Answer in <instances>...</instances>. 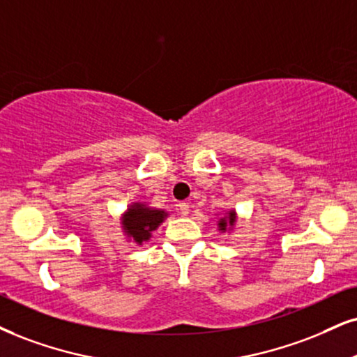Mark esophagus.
<instances>
[{
	"mask_svg": "<svg viewBox=\"0 0 357 357\" xmlns=\"http://www.w3.org/2000/svg\"><path fill=\"white\" fill-rule=\"evenodd\" d=\"M177 210L182 217H187L188 212H190V205H188L187 202H180V204L177 205Z\"/></svg>",
	"mask_w": 357,
	"mask_h": 357,
	"instance_id": "34e87169",
	"label": "esophagus"
}]
</instances>
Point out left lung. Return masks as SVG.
Masks as SVG:
<instances>
[{"label":"left lung","instance_id":"left-lung-1","mask_svg":"<svg viewBox=\"0 0 357 357\" xmlns=\"http://www.w3.org/2000/svg\"><path fill=\"white\" fill-rule=\"evenodd\" d=\"M228 223H230V225H233V223H235V212L228 213ZM218 227H220V230H223V231L227 230V222H225V218L220 220Z\"/></svg>","mask_w":357,"mask_h":357}]
</instances>
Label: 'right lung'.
Masks as SVG:
<instances>
[{
  "mask_svg": "<svg viewBox=\"0 0 357 357\" xmlns=\"http://www.w3.org/2000/svg\"><path fill=\"white\" fill-rule=\"evenodd\" d=\"M167 213L164 210L147 208L145 205L135 204L127 210V213L122 218V225L129 236L134 238L135 243L142 245L144 241L151 238V233L164 222Z\"/></svg>",
  "mask_w": 357,
  "mask_h": 357,
  "instance_id": "1",
  "label": "right lung"
}]
</instances>
